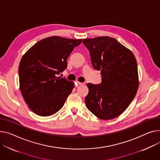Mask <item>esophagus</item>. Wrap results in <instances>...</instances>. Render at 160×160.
<instances>
[{
    "instance_id": "esophagus-1",
    "label": "esophagus",
    "mask_w": 160,
    "mask_h": 160,
    "mask_svg": "<svg viewBox=\"0 0 160 160\" xmlns=\"http://www.w3.org/2000/svg\"><path fill=\"white\" fill-rule=\"evenodd\" d=\"M77 83L78 85H85L86 84V83L85 82H77Z\"/></svg>"
}]
</instances>
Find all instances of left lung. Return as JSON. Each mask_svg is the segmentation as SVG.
<instances>
[{"mask_svg": "<svg viewBox=\"0 0 160 160\" xmlns=\"http://www.w3.org/2000/svg\"><path fill=\"white\" fill-rule=\"evenodd\" d=\"M82 42L90 52L93 68L101 71L102 77L100 84H87V108L100 119L115 118L128 108L138 89L135 57L118 41L108 36Z\"/></svg>", "mask_w": 160, "mask_h": 160, "instance_id": "8db88e82", "label": "left lung"}]
</instances>
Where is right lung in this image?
<instances>
[{"label": "right lung", "instance_id": "right-lung-1", "mask_svg": "<svg viewBox=\"0 0 160 160\" xmlns=\"http://www.w3.org/2000/svg\"><path fill=\"white\" fill-rule=\"evenodd\" d=\"M81 42L82 39L47 37L22 57L18 67L20 89L29 108L35 114L51 116L64 105L74 83L57 74L67 68L69 56Z\"/></svg>", "mask_w": 160, "mask_h": 160}]
</instances>
